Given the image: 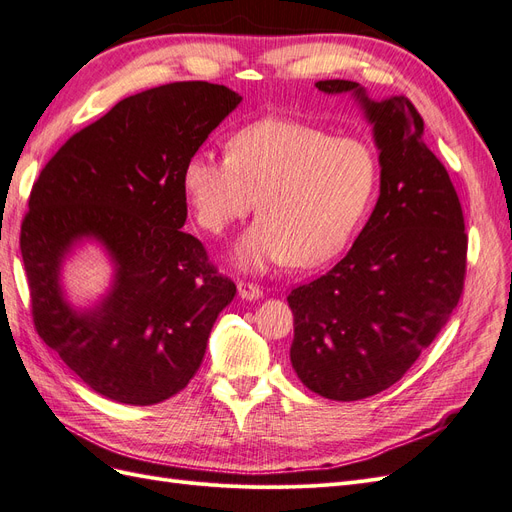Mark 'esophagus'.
Returning <instances> with one entry per match:
<instances>
[{
    "label": "esophagus",
    "instance_id": "esophagus-1",
    "mask_svg": "<svg viewBox=\"0 0 512 512\" xmlns=\"http://www.w3.org/2000/svg\"><path fill=\"white\" fill-rule=\"evenodd\" d=\"M237 290H239V297L245 301H256L262 297L260 286L250 284V282H237Z\"/></svg>",
    "mask_w": 512,
    "mask_h": 512
}]
</instances>
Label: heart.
I'll return each mask as SVG.
<instances>
[{
  "mask_svg": "<svg viewBox=\"0 0 512 512\" xmlns=\"http://www.w3.org/2000/svg\"><path fill=\"white\" fill-rule=\"evenodd\" d=\"M228 158L196 151L181 188L196 224L222 232L254 209L260 220L237 243L235 260L262 269L288 260L316 267L352 239L376 190V153L361 138L331 136L303 121L267 117L228 138Z\"/></svg>",
  "mask_w": 512,
  "mask_h": 512,
  "instance_id": "heart-1",
  "label": "heart"
}]
</instances>
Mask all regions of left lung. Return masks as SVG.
Wrapping results in <instances>:
<instances>
[{"label":"left lung","mask_w":512,"mask_h":512,"mask_svg":"<svg viewBox=\"0 0 512 512\" xmlns=\"http://www.w3.org/2000/svg\"><path fill=\"white\" fill-rule=\"evenodd\" d=\"M350 94L374 126L380 196L350 252L294 288L290 363L327 399L356 401L393 386L451 318L463 292L468 235L444 164L423 141L406 96L367 98L352 81H318Z\"/></svg>","instance_id":"left-lung-1"}]
</instances>
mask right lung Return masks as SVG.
I'll return each instance as SVG.
<instances>
[{
  "label": "right lung",
  "mask_w": 512,
  "mask_h": 512,
  "mask_svg": "<svg viewBox=\"0 0 512 512\" xmlns=\"http://www.w3.org/2000/svg\"><path fill=\"white\" fill-rule=\"evenodd\" d=\"M241 100L207 81L141 91L68 138L29 194L21 254L36 331L106 399L153 406L185 389L235 297L181 230V170ZM85 240L105 247L116 273L94 308L76 310L60 267Z\"/></svg>",
  "instance_id": "1"
}]
</instances>
